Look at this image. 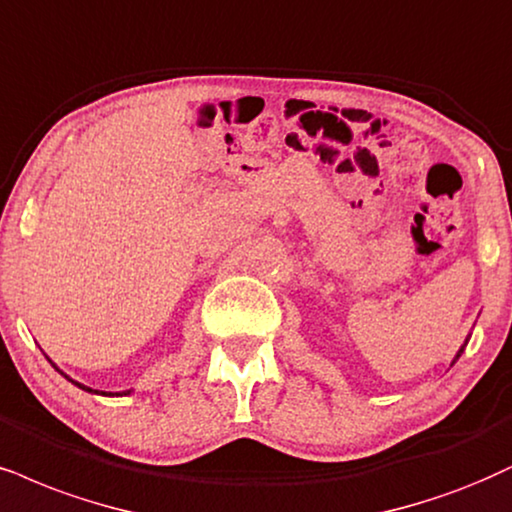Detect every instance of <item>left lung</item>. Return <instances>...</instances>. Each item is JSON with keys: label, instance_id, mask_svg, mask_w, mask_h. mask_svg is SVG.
Returning a JSON list of instances; mask_svg holds the SVG:
<instances>
[{"label": "left lung", "instance_id": "8db88e82", "mask_svg": "<svg viewBox=\"0 0 512 512\" xmlns=\"http://www.w3.org/2000/svg\"><path fill=\"white\" fill-rule=\"evenodd\" d=\"M468 342H470V334H468V337H465V344L463 346H460V349H458V353H456V358H453V363H456L458 361V358H460V353H463L465 351V346H468ZM451 363V365H453Z\"/></svg>", "mask_w": 512, "mask_h": 512}]
</instances>
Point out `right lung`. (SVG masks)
Listing matches in <instances>:
<instances>
[{
    "mask_svg": "<svg viewBox=\"0 0 512 512\" xmlns=\"http://www.w3.org/2000/svg\"><path fill=\"white\" fill-rule=\"evenodd\" d=\"M47 361H49V358H47ZM49 363H52V361H49ZM52 365H54V363H52ZM54 370H56V372H61L59 368H56V365H54ZM61 375H63V377H66V380H68V382H73V384H75V387H78V389H82V391H90V394H102V396H128V394H130V389H128V391H123V394H118V391H116V394H111V391H109V394H106V391H97V389H92V387H85V384H80V382H75V380H71V377H68V375H66V372H61Z\"/></svg>",
    "mask_w": 512,
    "mask_h": 512,
    "instance_id": "right-lung-1",
    "label": "right lung"
}]
</instances>
